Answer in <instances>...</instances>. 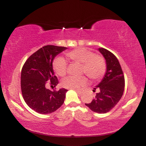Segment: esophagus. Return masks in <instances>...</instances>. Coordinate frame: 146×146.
<instances>
[{
	"instance_id": "esophagus-1",
	"label": "esophagus",
	"mask_w": 146,
	"mask_h": 146,
	"mask_svg": "<svg viewBox=\"0 0 146 146\" xmlns=\"http://www.w3.org/2000/svg\"><path fill=\"white\" fill-rule=\"evenodd\" d=\"M75 91L76 93H77L78 94H79V95H82V94L83 93V91L82 90H75Z\"/></svg>"
}]
</instances>
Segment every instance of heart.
<instances>
[{
    "mask_svg": "<svg viewBox=\"0 0 146 146\" xmlns=\"http://www.w3.org/2000/svg\"><path fill=\"white\" fill-rule=\"evenodd\" d=\"M74 62L82 64V71L93 80H98L103 77L106 70V64L103 57L96 55L92 51L84 48H78L66 54ZM53 68L58 75L64 76L67 73V63L62 57L56 58L53 61ZM87 83L85 76H70L64 79L62 85L64 88L75 90Z\"/></svg>",
    "mask_w": 146,
    "mask_h": 146,
    "instance_id": "1",
    "label": "heart"
}]
</instances>
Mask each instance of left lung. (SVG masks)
Instances as JSON below:
<instances>
[{"instance_id": "left-lung-1", "label": "left lung", "mask_w": 146, "mask_h": 146, "mask_svg": "<svg viewBox=\"0 0 146 146\" xmlns=\"http://www.w3.org/2000/svg\"><path fill=\"white\" fill-rule=\"evenodd\" d=\"M98 50L105 59L106 71L100 82L93 88L94 91L98 88L99 92L96 93L92 102L85 104L94 112L106 113L112 110L122 98L125 80L117 58L106 49L100 48Z\"/></svg>"}]
</instances>
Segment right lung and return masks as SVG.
I'll return each instance as SVG.
<instances>
[{
  "label": "right lung",
  "mask_w": 146,
  "mask_h": 146,
  "mask_svg": "<svg viewBox=\"0 0 146 146\" xmlns=\"http://www.w3.org/2000/svg\"><path fill=\"white\" fill-rule=\"evenodd\" d=\"M68 48L47 45L31 55L24 64L21 71V91L23 98L29 108L40 114L55 111L63 104L68 90L61 88L51 91L48 84L55 88L58 84L54 75L53 62Z\"/></svg>",
  "instance_id": "1"
}]
</instances>
